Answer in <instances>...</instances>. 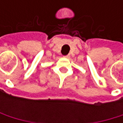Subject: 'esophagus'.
<instances>
[{"mask_svg":"<svg viewBox=\"0 0 123 123\" xmlns=\"http://www.w3.org/2000/svg\"><path fill=\"white\" fill-rule=\"evenodd\" d=\"M64 58H70V55H67L64 56Z\"/></svg>","mask_w":123,"mask_h":123,"instance_id":"obj_1","label":"esophagus"}]
</instances>
